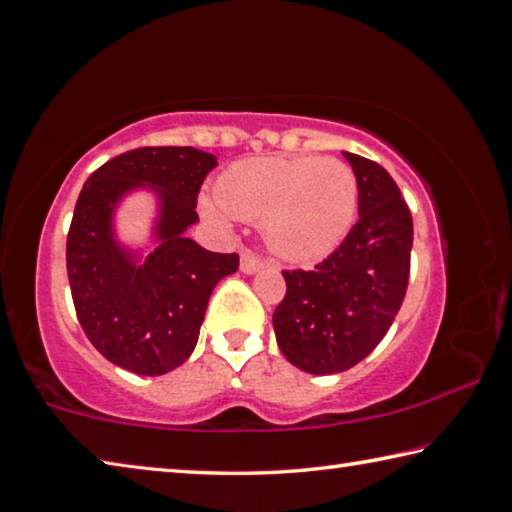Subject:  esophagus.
<instances>
[{"instance_id": "1", "label": "esophagus", "mask_w": 512, "mask_h": 512, "mask_svg": "<svg viewBox=\"0 0 512 512\" xmlns=\"http://www.w3.org/2000/svg\"><path fill=\"white\" fill-rule=\"evenodd\" d=\"M264 268V264L259 262V259L255 257V255H250V253H244L241 255V273H246V275H255V273H259Z\"/></svg>"}]
</instances>
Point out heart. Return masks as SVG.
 Masks as SVG:
<instances>
[{
  "mask_svg": "<svg viewBox=\"0 0 512 512\" xmlns=\"http://www.w3.org/2000/svg\"><path fill=\"white\" fill-rule=\"evenodd\" d=\"M216 198L235 219L259 223L273 255L311 264L332 255L350 235L359 212V178L339 158L264 155L232 164L216 183ZM220 208L203 201L214 223H225Z\"/></svg>",
  "mask_w": 512,
  "mask_h": 512,
  "instance_id": "1",
  "label": "heart"
}]
</instances>
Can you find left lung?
<instances>
[{"label": "left lung", "instance_id": "8db88e82", "mask_svg": "<svg viewBox=\"0 0 512 512\" xmlns=\"http://www.w3.org/2000/svg\"><path fill=\"white\" fill-rule=\"evenodd\" d=\"M359 178V221L314 271H282L287 296L273 314L275 339L293 366L334 375L384 339L409 284L413 219L381 164L343 151Z\"/></svg>", "mask_w": 512, "mask_h": 512}]
</instances>
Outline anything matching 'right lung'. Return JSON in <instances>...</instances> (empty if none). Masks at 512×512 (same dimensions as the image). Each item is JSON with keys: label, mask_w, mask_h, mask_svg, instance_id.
<instances>
[{"label": "right lung", "mask_w": 512, "mask_h": 512, "mask_svg": "<svg viewBox=\"0 0 512 512\" xmlns=\"http://www.w3.org/2000/svg\"><path fill=\"white\" fill-rule=\"evenodd\" d=\"M214 167L212 153L192 146H144L94 171L76 201L67 232L76 316L94 348L135 375H164L189 359L214 287L239 268L237 253H210L185 235ZM135 188L159 201L149 256L114 235L116 205Z\"/></svg>", "instance_id": "right-lung-1"}]
</instances>
